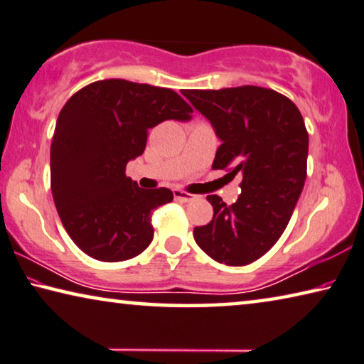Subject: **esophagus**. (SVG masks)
Masks as SVG:
<instances>
[{
  "label": "esophagus",
  "instance_id": "34e87169",
  "mask_svg": "<svg viewBox=\"0 0 364 364\" xmlns=\"http://www.w3.org/2000/svg\"><path fill=\"white\" fill-rule=\"evenodd\" d=\"M174 196H176V200H181V201H183V203H188V201L195 200V195L187 193V192H183V190H178V188L174 190Z\"/></svg>",
  "mask_w": 364,
  "mask_h": 364
}]
</instances>
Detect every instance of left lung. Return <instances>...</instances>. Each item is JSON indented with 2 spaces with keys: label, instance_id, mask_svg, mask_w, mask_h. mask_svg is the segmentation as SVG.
Segmentation results:
<instances>
[{
  "label": "left lung",
  "instance_id": "1",
  "mask_svg": "<svg viewBox=\"0 0 364 364\" xmlns=\"http://www.w3.org/2000/svg\"><path fill=\"white\" fill-rule=\"evenodd\" d=\"M182 95L223 141L213 169L243 176L242 193L230 206L221 196H206L214 214L210 224L193 229L195 242L218 263H253L284 234L305 186L308 132L301 112L284 95L255 85Z\"/></svg>",
  "mask_w": 364,
  "mask_h": 364
}]
</instances>
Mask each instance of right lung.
I'll list each match as a JSON object with an SVG mask.
<instances>
[{"instance_id": "obj_1", "label": "right lung", "mask_w": 364, "mask_h": 364, "mask_svg": "<svg viewBox=\"0 0 364 364\" xmlns=\"http://www.w3.org/2000/svg\"><path fill=\"white\" fill-rule=\"evenodd\" d=\"M192 112L171 88L124 79L93 82L63 106L51 141V192L83 253L116 263L150 245L151 213L174 195L140 188L126 166L145 151L148 130L168 119L188 121Z\"/></svg>"}]
</instances>
